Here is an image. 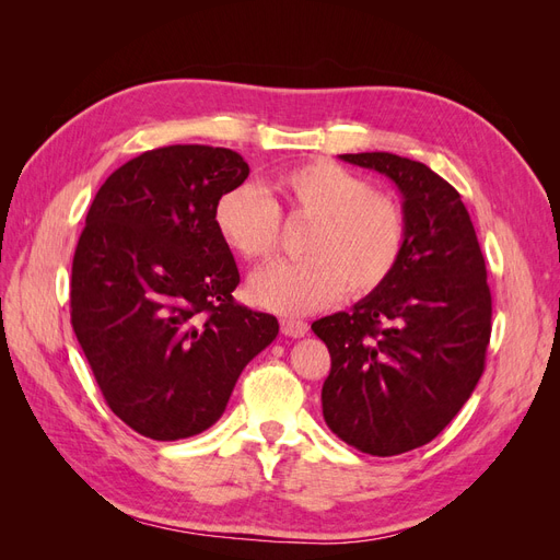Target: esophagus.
<instances>
[{"label":"esophagus","instance_id":"1","mask_svg":"<svg viewBox=\"0 0 560 560\" xmlns=\"http://www.w3.org/2000/svg\"><path fill=\"white\" fill-rule=\"evenodd\" d=\"M280 329H282V334L284 336H290V338H301V336H306L308 334V322H303V319H280Z\"/></svg>","mask_w":560,"mask_h":560}]
</instances>
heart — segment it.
Masks as SVG:
<instances>
[{"mask_svg": "<svg viewBox=\"0 0 560 560\" xmlns=\"http://www.w3.org/2000/svg\"><path fill=\"white\" fill-rule=\"evenodd\" d=\"M268 198L249 184L233 186L214 202L222 243L257 261L278 245L280 214L311 219L301 261H278L249 278L261 308L306 315L329 306L346 290L366 296L383 287L401 259L406 219L393 198L331 161H308L270 177Z\"/></svg>", "mask_w": 560, "mask_h": 560, "instance_id": "b5f03b06", "label": "heart"}]
</instances>
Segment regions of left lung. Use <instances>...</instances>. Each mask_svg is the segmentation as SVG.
Here are the masks:
<instances>
[{
    "label": "left lung",
    "mask_w": 560,
    "mask_h": 560,
    "mask_svg": "<svg viewBox=\"0 0 560 560\" xmlns=\"http://www.w3.org/2000/svg\"><path fill=\"white\" fill-rule=\"evenodd\" d=\"M338 159L393 179L406 243L383 287L313 322L331 354L322 416L348 446L399 455L432 442L483 374L493 315L486 261L460 194L425 163L387 151Z\"/></svg>",
    "instance_id": "obj_1"
}]
</instances>
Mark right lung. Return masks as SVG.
I'll use <instances>...</instances> for the list:
<instances>
[{
    "label": "right lung",
    "instance_id": "right-lung-1",
    "mask_svg": "<svg viewBox=\"0 0 560 560\" xmlns=\"http://www.w3.org/2000/svg\"><path fill=\"white\" fill-rule=\"evenodd\" d=\"M249 165L224 147L173 144L100 186L72 264V327L109 409L156 442L222 418L278 319L235 303L241 273L214 202Z\"/></svg>",
    "mask_w": 560,
    "mask_h": 560
}]
</instances>
